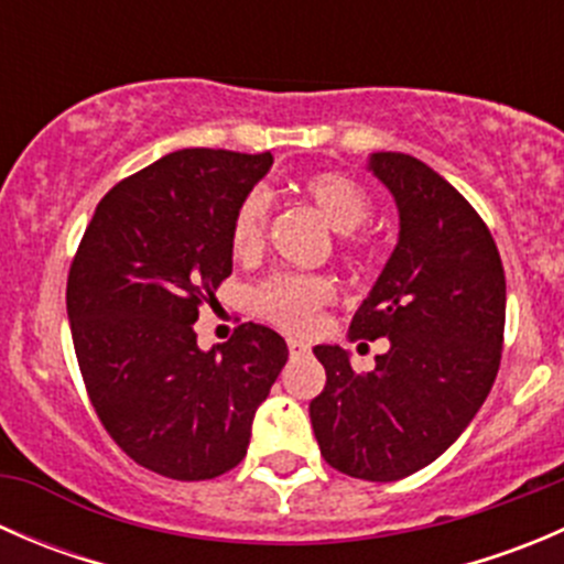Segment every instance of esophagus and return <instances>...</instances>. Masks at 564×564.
<instances>
[{"instance_id": "34e87169", "label": "esophagus", "mask_w": 564, "mask_h": 564, "mask_svg": "<svg viewBox=\"0 0 564 564\" xmlns=\"http://www.w3.org/2000/svg\"><path fill=\"white\" fill-rule=\"evenodd\" d=\"M308 351H311V346L305 344V340L289 338V355H292V357H303V355H308Z\"/></svg>"}]
</instances>
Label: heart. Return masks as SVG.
I'll list each match as a JSON object with an SVG mask.
<instances>
[{
    "label": "heart",
    "instance_id": "1",
    "mask_svg": "<svg viewBox=\"0 0 564 564\" xmlns=\"http://www.w3.org/2000/svg\"><path fill=\"white\" fill-rule=\"evenodd\" d=\"M303 193L314 202L322 218L340 235H351L371 218V196L360 182L338 172H322L303 182ZM267 218H270V198L261 187L250 191L231 218V250L237 256H253L264 242ZM344 248L357 253L362 246L357 240H346ZM333 297V286L316 275H294L281 272L272 275L256 294V305L267 318L286 329H311L316 324L318 311Z\"/></svg>",
    "mask_w": 564,
    "mask_h": 564
}]
</instances>
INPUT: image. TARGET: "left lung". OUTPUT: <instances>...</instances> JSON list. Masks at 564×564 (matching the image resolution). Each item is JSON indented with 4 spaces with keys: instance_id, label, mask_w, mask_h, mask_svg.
<instances>
[{
    "instance_id": "obj_1",
    "label": "left lung",
    "mask_w": 564,
    "mask_h": 564,
    "mask_svg": "<svg viewBox=\"0 0 564 564\" xmlns=\"http://www.w3.org/2000/svg\"><path fill=\"white\" fill-rule=\"evenodd\" d=\"M368 172L398 207V242L349 324V338H388L371 373L340 346H316L327 371L311 401L324 460L390 482L423 469L464 434L502 357L505 270L471 204L431 166L373 152Z\"/></svg>"
}]
</instances>
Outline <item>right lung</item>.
Wrapping results in <instances>:
<instances>
[{
	"label": "right lung",
	"instance_id": "add662e5",
	"mask_svg": "<svg viewBox=\"0 0 564 564\" xmlns=\"http://www.w3.org/2000/svg\"><path fill=\"white\" fill-rule=\"evenodd\" d=\"M270 152L176 150L100 198L67 275V318L89 401L135 464L209 480L248 453L286 340L246 322L198 349V305L231 275V218Z\"/></svg>",
	"mask_w": 564,
	"mask_h": 564
}]
</instances>
